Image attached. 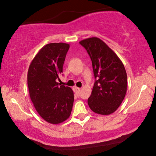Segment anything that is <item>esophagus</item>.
Instances as JSON below:
<instances>
[{"mask_svg":"<svg viewBox=\"0 0 156 156\" xmlns=\"http://www.w3.org/2000/svg\"><path fill=\"white\" fill-rule=\"evenodd\" d=\"M74 90H75L76 94L79 95V93H80V88L77 87H74Z\"/></svg>","mask_w":156,"mask_h":156,"instance_id":"1","label":"esophagus"}]
</instances>
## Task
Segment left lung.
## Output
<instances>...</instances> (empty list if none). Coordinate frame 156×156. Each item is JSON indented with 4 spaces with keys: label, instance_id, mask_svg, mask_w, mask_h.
<instances>
[{
    "label": "left lung",
    "instance_id": "left-lung-1",
    "mask_svg": "<svg viewBox=\"0 0 156 156\" xmlns=\"http://www.w3.org/2000/svg\"><path fill=\"white\" fill-rule=\"evenodd\" d=\"M92 64L94 85L87 102L95 113L108 115L117 110L127 91V74L122 62L98 37L80 41Z\"/></svg>",
    "mask_w": 156,
    "mask_h": 156
}]
</instances>
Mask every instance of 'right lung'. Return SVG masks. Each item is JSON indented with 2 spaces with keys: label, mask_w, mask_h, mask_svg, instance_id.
Here are the masks:
<instances>
[{
  "label": "right lung",
  "mask_w": 156,
  "mask_h": 156,
  "mask_svg": "<svg viewBox=\"0 0 156 156\" xmlns=\"http://www.w3.org/2000/svg\"><path fill=\"white\" fill-rule=\"evenodd\" d=\"M69 48L65 43H51L40 49L30 65L28 86L30 99L41 117L58 124L67 119L73 104L71 88L59 86L56 79L62 73Z\"/></svg>",
  "instance_id": "add662e5"
}]
</instances>
